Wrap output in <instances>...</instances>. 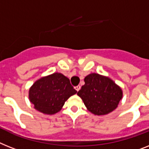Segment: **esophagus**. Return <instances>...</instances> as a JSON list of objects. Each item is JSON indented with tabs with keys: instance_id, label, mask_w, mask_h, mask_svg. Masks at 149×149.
<instances>
[{
	"instance_id": "1",
	"label": "esophagus",
	"mask_w": 149,
	"mask_h": 149,
	"mask_svg": "<svg viewBox=\"0 0 149 149\" xmlns=\"http://www.w3.org/2000/svg\"><path fill=\"white\" fill-rule=\"evenodd\" d=\"M74 88H75V90L77 91H78L81 89V86L77 85V86H76V87H74Z\"/></svg>"
}]
</instances>
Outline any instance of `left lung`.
Listing matches in <instances>:
<instances>
[{
    "label": "left lung",
    "instance_id": "1",
    "mask_svg": "<svg viewBox=\"0 0 149 149\" xmlns=\"http://www.w3.org/2000/svg\"><path fill=\"white\" fill-rule=\"evenodd\" d=\"M84 82L77 94L91 113L103 116L117 107L123 98V91L111 78L91 73L84 77Z\"/></svg>",
    "mask_w": 149,
    "mask_h": 149
}]
</instances>
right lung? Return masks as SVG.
Here are the masks:
<instances>
[{"label":"right lung","instance_id":"add662e5","mask_svg":"<svg viewBox=\"0 0 149 149\" xmlns=\"http://www.w3.org/2000/svg\"><path fill=\"white\" fill-rule=\"evenodd\" d=\"M76 93L70 80L61 73L55 72L33 83L29 90V99L36 110L52 115L59 112L65 102Z\"/></svg>","mask_w":149,"mask_h":149}]
</instances>
